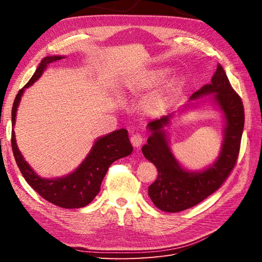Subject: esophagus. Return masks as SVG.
Listing matches in <instances>:
<instances>
[{
    "instance_id": "esophagus-1",
    "label": "esophagus",
    "mask_w": 262,
    "mask_h": 262,
    "mask_svg": "<svg viewBox=\"0 0 262 262\" xmlns=\"http://www.w3.org/2000/svg\"><path fill=\"white\" fill-rule=\"evenodd\" d=\"M144 141V136L141 135V134H134L132 137H130V142L133 143V145L135 147H138L140 146Z\"/></svg>"
}]
</instances>
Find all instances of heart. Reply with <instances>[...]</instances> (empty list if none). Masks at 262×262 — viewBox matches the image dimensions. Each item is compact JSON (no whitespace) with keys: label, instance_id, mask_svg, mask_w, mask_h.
Segmentation results:
<instances>
[{"label":"heart","instance_id":"heart-1","mask_svg":"<svg viewBox=\"0 0 262 262\" xmlns=\"http://www.w3.org/2000/svg\"><path fill=\"white\" fill-rule=\"evenodd\" d=\"M167 75V70H155L145 74L141 79L137 81V84H125L121 91L122 95H129L134 92L143 91L147 88L153 87L158 84L160 80ZM184 81L181 77H174L169 80L158 92L150 95L149 98L142 104V112L144 115L149 117H156L164 112L176 99L177 94L181 92Z\"/></svg>","mask_w":262,"mask_h":262}]
</instances>
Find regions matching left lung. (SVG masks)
I'll return each instance as SVG.
<instances>
[{
    "instance_id": "8db88e82",
    "label": "left lung",
    "mask_w": 262,
    "mask_h": 262,
    "mask_svg": "<svg viewBox=\"0 0 262 262\" xmlns=\"http://www.w3.org/2000/svg\"><path fill=\"white\" fill-rule=\"evenodd\" d=\"M210 93L214 94V101L225 116L226 127L217 160L203 172L184 170L171 153L162 129L169 123L171 115L147 124L152 134L142 146V153L158 171L156 181L148 187V195L162 211L180 212L193 207L221 187L236 166L244 127V108L221 64L217 66L211 84L194 92L191 100Z\"/></svg>"
}]
</instances>
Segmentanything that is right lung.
Returning a JSON list of instances; mask_svg holds the SVG:
<instances>
[{"label":"right lung","instance_id":"add662e5","mask_svg":"<svg viewBox=\"0 0 262 262\" xmlns=\"http://www.w3.org/2000/svg\"><path fill=\"white\" fill-rule=\"evenodd\" d=\"M61 58L64 57L48 56L43 58L30 81L19 90L11 109L12 126L15 125L17 108L24 89L34 84L49 63ZM11 147L17 166L27 184L41 198L62 208L85 207L92 202L101 190L102 181L110 164L120 158L130 155L133 152L127 130L124 128L115 130L95 141L89 155L73 173L61 178L46 180L39 177L24 160L17 146L13 129L11 130Z\"/></svg>","mask_w":262,"mask_h":262}]
</instances>
